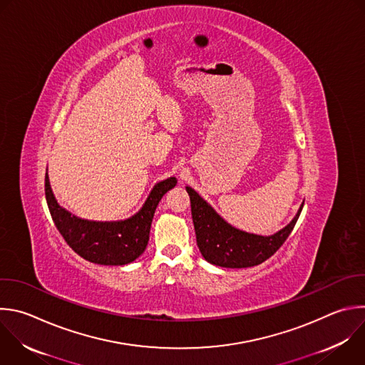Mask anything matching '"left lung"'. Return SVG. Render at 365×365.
Listing matches in <instances>:
<instances>
[{
    "label": "left lung",
    "mask_w": 365,
    "mask_h": 365,
    "mask_svg": "<svg viewBox=\"0 0 365 365\" xmlns=\"http://www.w3.org/2000/svg\"><path fill=\"white\" fill-rule=\"evenodd\" d=\"M186 190L190 196L199 251L207 262L223 268H250L271 258L292 232L304 206L302 203L295 217L284 229L271 236H259L230 226L192 187H186Z\"/></svg>",
    "instance_id": "obj_1"
}]
</instances>
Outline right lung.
I'll use <instances>...</instances> for the list:
<instances>
[{
  "instance_id": "1",
  "label": "right lung",
  "mask_w": 365,
  "mask_h": 365,
  "mask_svg": "<svg viewBox=\"0 0 365 365\" xmlns=\"http://www.w3.org/2000/svg\"><path fill=\"white\" fill-rule=\"evenodd\" d=\"M44 186L54 225L77 255L93 264L126 265L145 252L155 210L163 195L176 186V179L169 178L158 183L139 213L121 222L78 219L57 203L47 173Z\"/></svg>"
}]
</instances>
